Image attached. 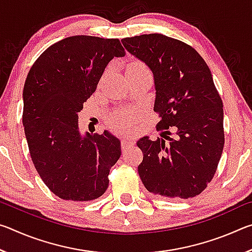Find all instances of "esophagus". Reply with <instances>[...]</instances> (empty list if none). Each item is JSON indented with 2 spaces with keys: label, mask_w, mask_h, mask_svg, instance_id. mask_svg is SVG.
<instances>
[{
  "label": "esophagus",
  "mask_w": 252,
  "mask_h": 252,
  "mask_svg": "<svg viewBox=\"0 0 252 252\" xmlns=\"http://www.w3.org/2000/svg\"><path fill=\"white\" fill-rule=\"evenodd\" d=\"M121 144H122V150H126V149L133 146L134 142L130 135H123L121 140Z\"/></svg>",
  "instance_id": "obj_1"
}]
</instances>
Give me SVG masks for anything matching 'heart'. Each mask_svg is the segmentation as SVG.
Instances as JSON below:
<instances>
[{
  "mask_svg": "<svg viewBox=\"0 0 252 252\" xmlns=\"http://www.w3.org/2000/svg\"><path fill=\"white\" fill-rule=\"evenodd\" d=\"M147 66L143 64L141 62H134L127 67L126 72H131V71H147ZM135 113L133 111H122V112L118 113L116 118H114V123L117 126H121V127H126L127 126L131 125V122L134 120Z\"/></svg>",
  "mask_w": 252,
  "mask_h": 252,
  "instance_id": "1",
  "label": "heart"
}]
</instances>
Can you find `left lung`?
Instances as JSON below:
<instances>
[{"instance_id": "obj_1", "label": "left lung", "mask_w": 252, "mask_h": 252, "mask_svg": "<svg viewBox=\"0 0 252 252\" xmlns=\"http://www.w3.org/2000/svg\"><path fill=\"white\" fill-rule=\"evenodd\" d=\"M121 41L152 71L153 110L160 118L156 127L164 138L143 136L136 142L143 153L138 167L141 181L153 194L193 198L212 180L224 146L223 104L211 71L192 46L163 34Z\"/></svg>"}]
</instances>
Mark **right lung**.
<instances>
[{
  "instance_id": "obj_1",
  "label": "right lung",
  "mask_w": 252,
  "mask_h": 252,
  "mask_svg": "<svg viewBox=\"0 0 252 252\" xmlns=\"http://www.w3.org/2000/svg\"><path fill=\"white\" fill-rule=\"evenodd\" d=\"M125 55L118 39L74 35L49 46L29 71L22 122L30 155L45 186L63 200L90 201L108 189L120 141L106 130L82 135L78 113L108 63Z\"/></svg>"
}]
</instances>
